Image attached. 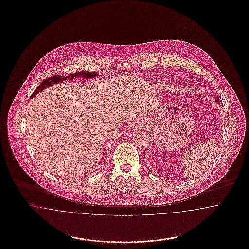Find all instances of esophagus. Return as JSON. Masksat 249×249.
<instances>
[{
    "label": "esophagus",
    "mask_w": 249,
    "mask_h": 249,
    "mask_svg": "<svg viewBox=\"0 0 249 249\" xmlns=\"http://www.w3.org/2000/svg\"><path fill=\"white\" fill-rule=\"evenodd\" d=\"M146 122L145 121H137L136 123H135V128H142V129H143V128H146Z\"/></svg>",
    "instance_id": "obj_1"
}]
</instances>
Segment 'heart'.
<instances>
[{
	"label": "heart",
	"instance_id": "obj_1",
	"mask_svg": "<svg viewBox=\"0 0 249 249\" xmlns=\"http://www.w3.org/2000/svg\"><path fill=\"white\" fill-rule=\"evenodd\" d=\"M169 89H172V88H171V87H170V86H169Z\"/></svg>",
	"mask_w": 249,
	"mask_h": 249
}]
</instances>
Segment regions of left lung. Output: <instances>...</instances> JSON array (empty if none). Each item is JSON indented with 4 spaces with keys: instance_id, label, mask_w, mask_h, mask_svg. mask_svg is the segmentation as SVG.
<instances>
[{
    "instance_id": "8db88e82",
    "label": "left lung",
    "mask_w": 249,
    "mask_h": 249,
    "mask_svg": "<svg viewBox=\"0 0 249 249\" xmlns=\"http://www.w3.org/2000/svg\"><path fill=\"white\" fill-rule=\"evenodd\" d=\"M215 102H216V103H218V102H219V98H218L217 96L215 97Z\"/></svg>"
}]
</instances>
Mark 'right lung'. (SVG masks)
Here are the masks:
<instances>
[{"label":"right lung","instance_id":"obj_1","mask_svg":"<svg viewBox=\"0 0 249 249\" xmlns=\"http://www.w3.org/2000/svg\"><path fill=\"white\" fill-rule=\"evenodd\" d=\"M97 75V72H88V71H78L76 73L73 74H70L69 76H64V75H54L50 78L45 79L42 83L40 84L37 88H36L35 92L32 94L30 97V99H33L34 97H36V95L38 94L39 92H41L42 90H44L45 89H47L48 87L54 85V84L61 83L65 80H71L73 79L74 77L76 78H85V79H91Z\"/></svg>","mask_w":249,"mask_h":249}]
</instances>
